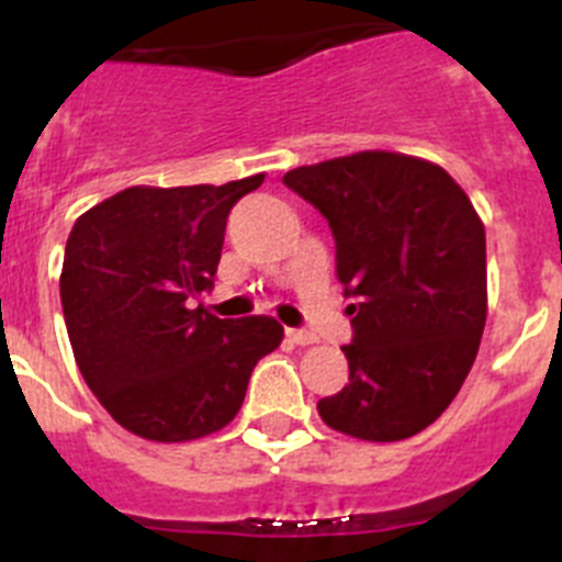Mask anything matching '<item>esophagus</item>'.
<instances>
[{"label": "esophagus", "mask_w": 562, "mask_h": 562, "mask_svg": "<svg viewBox=\"0 0 562 562\" xmlns=\"http://www.w3.org/2000/svg\"><path fill=\"white\" fill-rule=\"evenodd\" d=\"M286 337H290L295 346H312V342H317V337L306 329H286Z\"/></svg>", "instance_id": "34e87169"}]
</instances>
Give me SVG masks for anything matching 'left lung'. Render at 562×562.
<instances>
[{"instance_id":"left-lung-1","label":"left lung","mask_w":562,"mask_h":562,"mask_svg":"<svg viewBox=\"0 0 562 562\" xmlns=\"http://www.w3.org/2000/svg\"><path fill=\"white\" fill-rule=\"evenodd\" d=\"M284 186L335 236L349 304V385L317 402L329 428L400 441L434 425L467 380L486 321V236L445 168L360 151L301 166Z\"/></svg>"}]
</instances>
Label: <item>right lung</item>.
I'll use <instances>...</instances> for the list:
<instances>
[{
	"label": "right lung",
	"instance_id": "obj_1",
	"mask_svg": "<svg viewBox=\"0 0 562 562\" xmlns=\"http://www.w3.org/2000/svg\"><path fill=\"white\" fill-rule=\"evenodd\" d=\"M265 173L225 186L126 188L89 207L64 250L61 306L78 369L117 425L191 441L238 414L256 362L284 337L265 315L220 321L227 213Z\"/></svg>",
	"mask_w": 562,
	"mask_h": 562
}]
</instances>
